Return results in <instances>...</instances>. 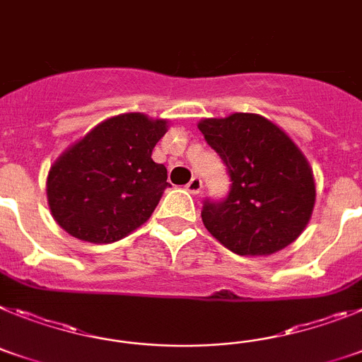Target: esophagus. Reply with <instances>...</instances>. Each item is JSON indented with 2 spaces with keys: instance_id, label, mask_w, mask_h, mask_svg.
Instances as JSON below:
<instances>
[{
  "instance_id": "1",
  "label": "esophagus",
  "mask_w": 362,
  "mask_h": 362,
  "mask_svg": "<svg viewBox=\"0 0 362 362\" xmlns=\"http://www.w3.org/2000/svg\"><path fill=\"white\" fill-rule=\"evenodd\" d=\"M185 189L189 191L191 194H199L200 191H202V180H200V177H193L189 182H187V185H185Z\"/></svg>"
}]
</instances>
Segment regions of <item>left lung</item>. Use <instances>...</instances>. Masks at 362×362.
I'll return each mask as SVG.
<instances>
[{
  "instance_id": "8db88e82",
  "label": "left lung",
  "mask_w": 362,
  "mask_h": 362,
  "mask_svg": "<svg viewBox=\"0 0 362 362\" xmlns=\"http://www.w3.org/2000/svg\"><path fill=\"white\" fill-rule=\"evenodd\" d=\"M199 129L231 178L224 200L204 202L207 231L237 255H272L297 240L315 206V180L293 140L251 112L204 118Z\"/></svg>"
}]
</instances>
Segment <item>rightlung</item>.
Here are the masks:
<instances>
[{
    "instance_id": "add662e5",
    "label": "right lung",
    "mask_w": 362,
    "mask_h": 362,
    "mask_svg": "<svg viewBox=\"0 0 362 362\" xmlns=\"http://www.w3.org/2000/svg\"><path fill=\"white\" fill-rule=\"evenodd\" d=\"M165 133V120L125 112L72 144L47 177L59 228L80 240L111 244L146 224L169 185L165 165L151 158Z\"/></svg>"
}]
</instances>
